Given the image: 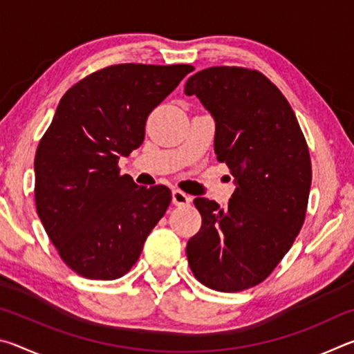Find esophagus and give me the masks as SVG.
<instances>
[{
    "instance_id": "1",
    "label": "esophagus",
    "mask_w": 354,
    "mask_h": 354,
    "mask_svg": "<svg viewBox=\"0 0 354 354\" xmlns=\"http://www.w3.org/2000/svg\"><path fill=\"white\" fill-rule=\"evenodd\" d=\"M171 201L175 206H187V205H190L192 198L187 194H184L183 190L175 189L171 192Z\"/></svg>"
}]
</instances>
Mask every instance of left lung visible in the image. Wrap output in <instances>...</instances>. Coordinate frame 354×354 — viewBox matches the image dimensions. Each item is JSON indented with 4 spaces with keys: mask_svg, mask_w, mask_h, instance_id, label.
<instances>
[{
    "mask_svg": "<svg viewBox=\"0 0 354 354\" xmlns=\"http://www.w3.org/2000/svg\"><path fill=\"white\" fill-rule=\"evenodd\" d=\"M215 118L214 149L236 178L225 209L195 198L201 227L189 239L190 270L218 292H241L268 278L306 218L313 165L289 101L261 71L211 67L189 77Z\"/></svg>",
    "mask_w": 354,
    "mask_h": 354,
    "instance_id": "1",
    "label": "left lung"
}]
</instances>
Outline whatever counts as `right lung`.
I'll use <instances>...</instances> for the list:
<instances>
[{"label":"right lung","mask_w":354,"mask_h":354,"mask_svg":"<svg viewBox=\"0 0 354 354\" xmlns=\"http://www.w3.org/2000/svg\"><path fill=\"white\" fill-rule=\"evenodd\" d=\"M194 67L117 64L65 92L35 153V209L61 259L88 279L127 274L171 201L165 185L120 175L147 118Z\"/></svg>","instance_id":"add662e5"}]
</instances>
